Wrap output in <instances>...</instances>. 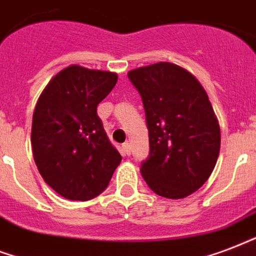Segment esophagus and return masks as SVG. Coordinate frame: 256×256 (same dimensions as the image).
<instances>
[{
	"label": "esophagus",
	"mask_w": 256,
	"mask_h": 256,
	"mask_svg": "<svg viewBox=\"0 0 256 256\" xmlns=\"http://www.w3.org/2000/svg\"><path fill=\"white\" fill-rule=\"evenodd\" d=\"M122 149H124L126 156H130V153H132V145H130L128 142H124V145H122Z\"/></svg>",
	"instance_id": "1"
}]
</instances>
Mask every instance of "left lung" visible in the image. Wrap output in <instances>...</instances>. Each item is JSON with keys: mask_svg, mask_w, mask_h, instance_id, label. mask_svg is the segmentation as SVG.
<instances>
[{"mask_svg": "<svg viewBox=\"0 0 256 256\" xmlns=\"http://www.w3.org/2000/svg\"><path fill=\"white\" fill-rule=\"evenodd\" d=\"M128 76L142 98L149 130L142 177L158 196L186 198L210 178L220 152L219 122L206 90L190 72L166 62Z\"/></svg>", "mask_w": 256, "mask_h": 256, "instance_id": "left-lung-1", "label": "left lung"}]
</instances>
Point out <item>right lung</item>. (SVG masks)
I'll return each instance as SVG.
<instances>
[{
    "instance_id": "right-lung-1",
    "label": "right lung",
    "mask_w": 256,
    "mask_h": 256,
    "mask_svg": "<svg viewBox=\"0 0 256 256\" xmlns=\"http://www.w3.org/2000/svg\"><path fill=\"white\" fill-rule=\"evenodd\" d=\"M116 80L114 72L74 64L54 75L37 100L33 158L44 181L64 198H96L122 161L96 112Z\"/></svg>"
}]
</instances>
